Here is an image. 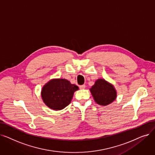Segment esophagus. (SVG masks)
I'll return each mask as SVG.
<instances>
[{
	"mask_svg": "<svg viewBox=\"0 0 155 155\" xmlns=\"http://www.w3.org/2000/svg\"><path fill=\"white\" fill-rule=\"evenodd\" d=\"M79 88L80 89H84L85 88V85H80L79 86Z\"/></svg>",
	"mask_w": 155,
	"mask_h": 155,
	"instance_id": "1",
	"label": "esophagus"
}]
</instances>
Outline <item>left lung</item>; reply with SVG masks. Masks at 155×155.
<instances>
[{
    "label": "left lung",
    "instance_id": "8db88e82",
    "mask_svg": "<svg viewBox=\"0 0 155 155\" xmlns=\"http://www.w3.org/2000/svg\"><path fill=\"white\" fill-rule=\"evenodd\" d=\"M90 91L95 101L99 105L109 104L117 97V92L114 87L104 79H98Z\"/></svg>",
    "mask_w": 155,
    "mask_h": 155
}]
</instances>
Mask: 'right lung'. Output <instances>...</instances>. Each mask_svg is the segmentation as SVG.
Returning <instances> with one entry per match:
<instances>
[{
	"label": "right lung",
	"mask_w": 155,
	"mask_h": 155,
	"mask_svg": "<svg viewBox=\"0 0 155 155\" xmlns=\"http://www.w3.org/2000/svg\"><path fill=\"white\" fill-rule=\"evenodd\" d=\"M78 87L66 79H54L46 84L42 90L44 103L52 110H61L68 106Z\"/></svg>",
	"instance_id": "right-lung-1"
}]
</instances>
